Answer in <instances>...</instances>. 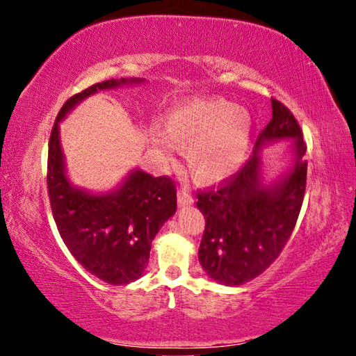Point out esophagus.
Here are the masks:
<instances>
[{"label": "esophagus", "mask_w": 356, "mask_h": 356, "mask_svg": "<svg viewBox=\"0 0 356 356\" xmlns=\"http://www.w3.org/2000/svg\"><path fill=\"white\" fill-rule=\"evenodd\" d=\"M177 201H179L180 206H188V204L193 202V197L185 188H180L179 193H177Z\"/></svg>", "instance_id": "esophagus-1"}]
</instances>
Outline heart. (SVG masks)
<instances>
[{
	"label": "heart",
	"mask_w": 356,
	"mask_h": 356,
	"mask_svg": "<svg viewBox=\"0 0 356 356\" xmlns=\"http://www.w3.org/2000/svg\"><path fill=\"white\" fill-rule=\"evenodd\" d=\"M165 131L174 144L186 147V163L202 180H220L243 163L251 136V118L243 108L222 99H195L172 108ZM155 147L171 154L163 135H154Z\"/></svg>",
	"instance_id": "heart-1"
}]
</instances>
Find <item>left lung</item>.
I'll use <instances>...</instances> for the list:
<instances>
[{"label":"left lung","mask_w":356,"mask_h":356,"mask_svg":"<svg viewBox=\"0 0 356 356\" xmlns=\"http://www.w3.org/2000/svg\"><path fill=\"white\" fill-rule=\"evenodd\" d=\"M272 108L273 118L259 134L256 150L282 138L295 140V163L287 176L264 185L254 152L218 186L197 190L196 206L206 218L200 262L220 284L242 286L264 273L291 238L303 204L308 172L303 131L284 104L272 99Z\"/></svg>","instance_id":"obj_1"}]
</instances>
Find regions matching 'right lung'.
<instances>
[{
	"instance_id": "right-lung-1",
	"label": "right lung",
	"mask_w": 356,
	"mask_h": 356,
	"mask_svg": "<svg viewBox=\"0 0 356 356\" xmlns=\"http://www.w3.org/2000/svg\"><path fill=\"white\" fill-rule=\"evenodd\" d=\"M141 80L95 83L65 102L58 113L48 143L47 188L59 236L78 264L108 284H130L149 262L152 240L177 207V191L170 176L152 177L130 172L116 191L89 195L65 177L58 122L76 104L99 89H110Z\"/></svg>"
}]
</instances>
